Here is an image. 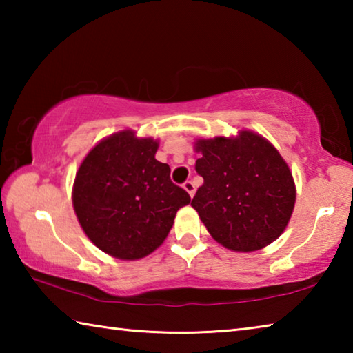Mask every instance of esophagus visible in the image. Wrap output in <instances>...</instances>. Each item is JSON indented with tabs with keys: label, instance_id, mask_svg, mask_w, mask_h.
I'll list each match as a JSON object with an SVG mask.
<instances>
[{
	"label": "esophagus",
	"instance_id": "34e87169",
	"mask_svg": "<svg viewBox=\"0 0 353 353\" xmlns=\"http://www.w3.org/2000/svg\"><path fill=\"white\" fill-rule=\"evenodd\" d=\"M183 190L187 191V193L191 196V198H193L194 196V191H196V187H194V183L191 182V181H187L183 183Z\"/></svg>",
	"mask_w": 353,
	"mask_h": 353
}]
</instances>
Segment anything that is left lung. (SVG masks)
<instances>
[{
    "label": "left lung",
    "mask_w": 353,
    "mask_h": 353,
    "mask_svg": "<svg viewBox=\"0 0 353 353\" xmlns=\"http://www.w3.org/2000/svg\"><path fill=\"white\" fill-rule=\"evenodd\" d=\"M196 171L204 177L191 207L208 234L234 252H254L283 234L296 204L288 163L265 137L196 139Z\"/></svg>",
    "instance_id": "1"
}]
</instances>
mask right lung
Wrapping results in <instances>:
<instances>
[{
	"label": "right lung",
	"instance_id": "1",
	"mask_svg": "<svg viewBox=\"0 0 353 353\" xmlns=\"http://www.w3.org/2000/svg\"><path fill=\"white\" fill-rule=\"evenodd\" d=\"M159 141L126 129L97 143L73 183L77 221L94 246L119 260H139L168 236L190 194L159 162Z\"/></svg>",
	"mask_w": 353,
	"mask_h": 353
}]
</instances>
